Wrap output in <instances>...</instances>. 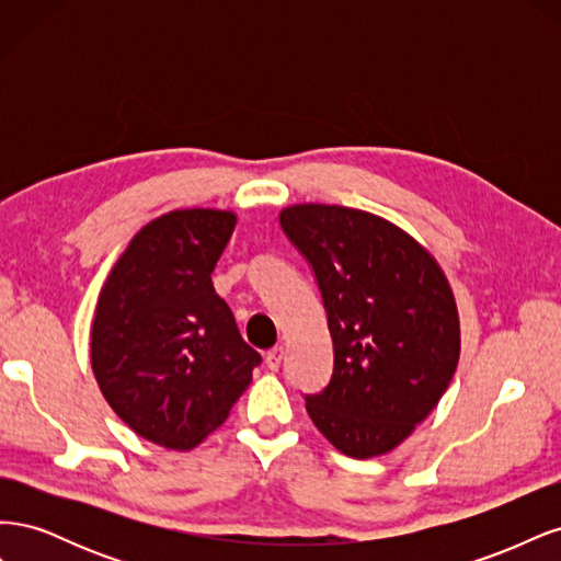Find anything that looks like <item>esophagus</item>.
<instances>
[{"label": "esophagus", "instance_id": "esophagus-1", "mask_svg": "<svg viewBox=\"0 0 561 561\" xmlns=\"http://www.w3.org/2000/svg\"><path fill=\"white\" fill-rule=\"evenodd\" d=\"M283 355H285L283 346H274V348H271V351L266 353V358H264L266 367H268V369H278L280 363H283Z\"/></svg>", "mask_w": 561, "mask_h": 561}]
</instances>
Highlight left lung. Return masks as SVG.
<instances>
[{
  "mask_svg": "<svg viewBox=\"0 0 561 561\" xmlns=\"http://www.w3.org/2000/svg\"><path fill=\"white\" fill-rule=\"evenodd\" d=\"M278 219L313 268L334 346L330 383L307 396L311 421L346 456L396 449L435 410L458 365L447 276L379 215L299 203Z\"/></svg>",
  "mask_w": 561,
  "mask_h": 561,
  "instance_id": "8db88e82",
  "label": "left lung"
}]
</instances>
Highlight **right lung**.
<instances>
[{"label":"right lung","mask_w":561,"mask_h":561,"mask_svg":"<svg viewBox=\"0 0 561 561\" xmlns=\"http://www.w3.org/2000/svg\"><path fill=\"white\" fill-rule=\"evenodd\" d=\"M233 227L231 210L213 208L151 219L98 297L95 381L128 428L165 449H194L222 426L262 363L210 278Z\"/></svg>","instance_id":"add662e5"}]
</instances>
